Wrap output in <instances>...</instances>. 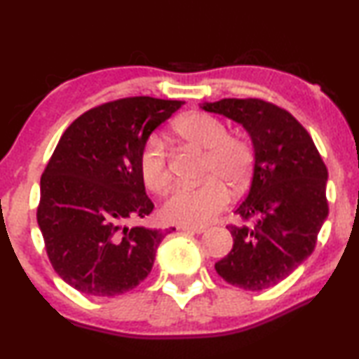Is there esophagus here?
I'll list each match as a JSON object with an SVG mask.
<instances>
[{"mask_svg":"<svg viewBox=\"0 0 359 359\" xmlns=\"http://www.w3.org/2000/svg\"><path fill=\"white\" fill-rule=\"evenodd\" d=\"M179 229L185 232H191V234H201V232H205V228H194V226H180Z\"/></svg>","mask_w":359,"mask_h":359,"instance_id":"1","label":"esophagus"}]
</instances>
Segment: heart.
<instances>
[{"mask_svg":"<svg viewBox=\"0 0 359 359\" xmlns=\"http://www.w3.org/2000/svg\"><path fill=\"white\" fill-rule=\"evenodd\" d=\"M180 140L205 151L203 174L198 185H179L163 205L164 218L182 226H203L213 221L229 203L226 187L239 191L250 179L254 153L249 141L228 135L219 118L210 114L191 112L174 123ZM140 172L149 190L161 194L170 184L168 149L159 135H151L140 153Z\"/></svg>","mask_w":359,"mask_h":359,"instance_id":"obj_1","label":"heart"}]
</instances>
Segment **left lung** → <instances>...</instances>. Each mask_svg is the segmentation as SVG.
<instances>
[{
  "mask_svg": "<svg viewBox=\"0 0 359 359\" xmlns=\"http://www.w3.org/2000/svg\"><path fill=\"white\" fill-rule=\"evenodd\" d=\"M206 112L242 125L254 148V172L236 210L252 226H228L232 249L215 265L224 281L262 291L290 276L316 247L329 216L327 168L306 128L260 99L203 102Z\"/></svg>",
  "mask_w": 359,
  "mask_h": 359,
  "instance_id": "1",
  "label": "left lung"
}]
</instances>
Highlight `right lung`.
<instances>
[{"label": "right lung", "mask_w": 359, "mask_h": 359, "mask_svg": "<svg viewBox=\"0 0 359 359\" xmlns=\"http://www.w3.org/2000/svg\"><path fill=\"white\" fill-rule=\"evenodd\" d=\"M182 100L128 97L90 109L60 138L40 179L37 223L60 278L88 296L114 297L149 275L172 229L127 226L153 211L140 172L151 133Z\"/></svg>", "instance_id": "obj_1"}]
</instances>
